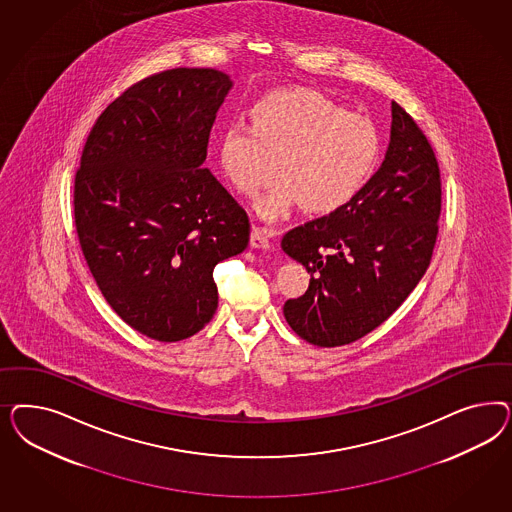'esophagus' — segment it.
Returning a JSON list of instances; mask_svg holds the SVG:
<instances>
[{
    "label": "esophagus",
    "mask_w": 512,
    "mask_h": 512,
    "mask_svg": "<svg viewBox=\"0 0 512 512\" xmlns=\"http://www.w3.org/2000/svg\"><path fill=\"white\" fill-rule=\"evenodd\" d=\"M278 234L274 229H266V227H253L251 229V246L253 248L268 249L270 248V240Z\"/></svg>",
    "instance_id": "esophagus-1"
}]
</instances>
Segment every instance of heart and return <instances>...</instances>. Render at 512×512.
Masks as SVG:
<instances>
[{
  "mask_svg": "<svg viewBox=\"0 0 512 512\" xmlns=\"http://www.w3.org/2000/svg\"><path fill=\"white\" fill-rule=\"evenodd\" d=\"M375 125L310 88L264 95L251 109V125H227L217 142L219 167L244 195H255L264 219L287 216L302 202L311 214H330L353 201L379 157Z\"/></svg>",
  "mask_w": 512,
  "mask_h": 512,
  "instance_id": "heart-1",
  "label": "heart"
}]
</instances>
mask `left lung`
<instances>
[{"label": "left lung", "mask_w": 512, "mask_h": 512, "mask_svg": "<svg viewBox=\"0 0 512 512\" xmlns=\"http://www.w3.org/2000/svg\"><path fill=\"white\" fill-rule=\"evenodd\" d=\"M441 176L419 125L392 101L385 161L340 210L283 236L281 248L310 274L283 306L289 326L319 347L360 340L385 323L432 261Z\"/></svg>", "instance_id": "1"}]
</instances>
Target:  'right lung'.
<instances>
[{"mask_svg":"<svg viewBox=\"0 0 512 512\" xmlns=\"http://www.w3.org/2000/svg\"><path fill=\"white\" fill-rule=\"evenodd\" d=\"M233 80L169 69L97 118L75 176V225L99 291L157 341L197 334L217 310L214 268L248 248L249 219L202 167Z\"/></svg>","mask_w":512,"mask_h":512,"instance_id":"add662e5","label":"right lung"}]
</instances>
